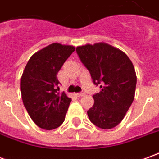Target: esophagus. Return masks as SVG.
<instances>
[{
    "label": "esophagus",
    "mask_w": 159,
    "mask_h": 159,
    "mask_svg": "<svg viewBox=\"0 0 159 159\" xmlns=\"http://www.w3.org/2000/svg\"><path fill=\"white\" fill-rule=\"evenodd\" d=\"M84 94H85V93H83V92H82V93H76V95L77 97H83V95H84Z\"/></svg>",
    "instance_id": "obj_1"
}]
</instances>
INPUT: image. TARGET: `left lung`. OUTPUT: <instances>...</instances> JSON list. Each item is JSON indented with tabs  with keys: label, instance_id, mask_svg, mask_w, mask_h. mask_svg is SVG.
I'll use <instances>...</instances> for the list:
<instances>
[{
	"label": "left lung",
	"instance_id": "left-lung-1",
	"mask_svg": "<svg viewBox=\"0 0 159 159\" xmlns=\"http://www.w3.org/2000/svg\"><path fill=\"white\" fill-rule=\"evenodd\" d=\"M76 51L93 83L101 89L93 95L89 120L100 129H112L122 122L134 99L137 79L133 64L126 53L105 42L79 46Z\"/></svg>",
	"mask_w": 159,
	"mask_h": 159
}]
</instances>
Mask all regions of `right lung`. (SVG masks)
Instances as JSON below:
<instances>
[{"label":"right lung","instance_id":"obj_1","mask_svg":"<svg viewBox=\"0 0 159 159\" xmlns=\"http://www.w3.org/2000/svg\"><path fill=\"white\" fill-rule=\"evenodd\" d=\"M75 48L58 42L50 44L34 53L24 70L23 103L33 122L43 129H54L65 121L71 99L59 92L57 74Z\"/></svg>","mask_w":159,"mask_h":159}]
</instances>
